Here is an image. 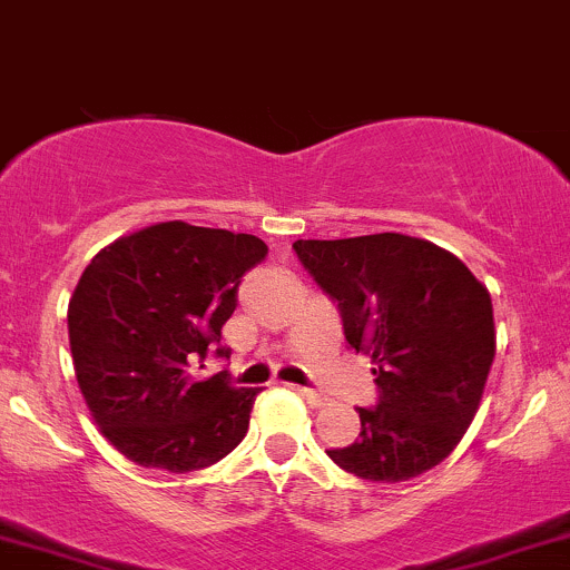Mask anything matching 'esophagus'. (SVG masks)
I'll use <instances>...</instances> for the list:
<instances>
[{
  "label": "esophagus",
  "instance_id": "1",
  "mask_svg": "<svg viewBox=\"0 0 570 570\" xmlns=\"http://www.w3.org/2000/svg\"><path fill=\"white\" fill-rule=\"evenodd\" d=\"M296 391H298V394L304 396V400L309 402L312 407H321V405H326V396H323V394H317V391H312V389H296Z\"/></svg>",
  "mask_w": 570,
  "mask_h": 570
}]
</instances>
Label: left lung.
<instances>
[{
  "instance_id": "obj_1",
  "label": "left lung",
  "mask_w": 570,
  "mask_h": 570,
  "mask_svg": "<svg viewBox=\"0 0 570 570\" xmlns=\"http://www.w3.org/2000/svg\"><path fill=\"white\" fill-rule=\"evenodd\" d=\"M293 249L340 309L347 345L375 364L377 405L356 407V443L326 454L381 483L432 470L479 413L494 358L489 291L424 238H298Z\"/></svg>"
}]
</instances>
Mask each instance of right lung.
I'll return each instance as SVG.
<instances>
[{
	"mask_svg": "<svg viewBox=\"0 0 570 570\" xmlns=\"http://www.w3.org/2000/svg\"><path fill=\"white\" fill-rule=\"evenodd\" d=\"M268 255L258 236L181 219L116 238L91 258L67 307L87 407L119 454L189 473L244 440L261 389L189 366L219 345L242 277ZM204 366V364H200Z\"/></svg>",
	"mask_w": 570,
	"mask_h": 570,
	"instance_id": "1",
	"label": "right lung"
}]
</instances>
